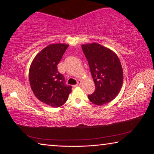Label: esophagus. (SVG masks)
<instances>
[{
    "instance_id": "esophagus-1",
    "label": "esophagus",
    "mask_w": 154,
    "mask_h": 154,
    "mask_svg": "<svg viewBox=\"0 0 154 154\" xmlns=\"http://www.w3.org/2000/svg\"><path fill=\"white\" fill-rule=\"evenodd\" d=\"M81 84H82V81H80V80H79V81H78V82H77V84L75 85V87H77V86H79V85H80Z\"/></svg>"
}]
</instances>
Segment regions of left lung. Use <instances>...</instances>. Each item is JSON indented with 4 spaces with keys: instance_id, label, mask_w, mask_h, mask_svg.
I'll return each instance as SVG.
<instances>
[{
    "instance_id": "obj_1",
    "label": "left lung",
    "mask_w": 154,
    "mask_h": 154,
    "mask_svg": "<svg viewBox=\"0 0 154 154\" xmlns=\"http://www.w3.org/2000/svg\"><path fill=\"white\" fill-rule=\"evenodd\" d=\"M96 90L88 98L92 103L100 106L116 97L123 83V70L116 53L100 44L94 43L82 45Z\"/></svg>"
}]
</instances>
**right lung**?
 Returning a JSON list of instances; mask_svg holds the SVG:
<instances>
[{
  "instance_id": "add662e5",
  "label": "right lung",
  "mask_w": 154,
  "mask_h": 154,
  "mask_svg": "<svg viewBox=\"0 0 154 154\" xmlns=\"http://www.w3.org/2000/svg\"><path fill=\"white\" fill-rule=\"evenodd\" d=\"M68 47L64 43L49 45L35 56L30 66L29 82L34 94L53 107L63 105L71 92L72 87L65 84L57 68Z\"/></svg>"
}]
</instances>
